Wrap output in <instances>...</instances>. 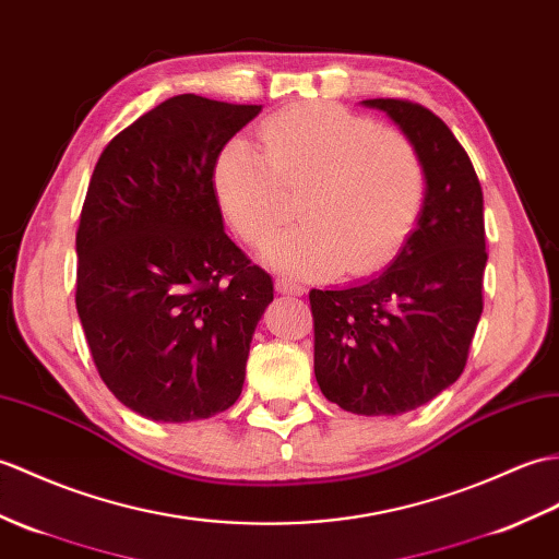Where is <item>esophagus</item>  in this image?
Listing matches in <instances>:
<instances>
[{
  "label": "esophagus",
  "instance_id": "34e87169",
  "mask_svg": "<svg viewBox=\"0 0 559 559\" xmlns=\"http://www.w3.org/2000/svg\"><path fill=\"white\" fill-rule=\"evenodd\" d=\"M276 290H278L281 295H295V297H300V295H305V285L293 281V278H288V276H278V278H276Z\"/></svg>",
  "mask_w": 559,
  "mask_h": 559
}]
</instances>
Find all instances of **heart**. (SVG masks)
<instances>
[{
    "mask_svg": "<svg viewBox=\"0 0 559 559\" xmlns=\"http://www.w3.org/2000/svg\"><path fill=\"white\" fill-rule=\"evenodd\" d=\"M264 154L230 140L214 166L221 212L238 236L264 245L305 190L302 224L269 245L271 266L300 276H365L393 259L426 202V166L414 142L341 104L283 109L259 128Z\"/></svg>",
    "mask_w": 559,
    "mask_h": 559,
    "instance_id": "heart-1",
    "label": "heart"
}]
</instances>
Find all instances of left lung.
<instances>
[{"label":"left lung","mask_w":559,"mask_h":559,"mask_svg":"<svg viewBox=\"0 0 559 559\" xmlns=\"http://www.w3.org/2000/svg\"><path fill=\"white\" fill-rule=\"evenodd\" d=\"M414 142L426 166L417 228L383 274L311 290L314 373L345 412L393 417L443 393L464 371L484 311V192L469 154L421 104L365 99Z\"/></svg>","instance_id":"left-lung-1"}]
</instances>
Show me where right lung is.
Returning <instances> with one entry per match:
<instances>
[{"mask_svg": "<svg viewBox=\"0 0 559 559\" xmlns=\"http://www.w3.org/2000/svg\"><path fill=\"white\" fill-rule=\"evenodd\" d=\"M262 111L176 95L116 135L75 233V309L116 400L152 421H198L242 393L274 281L224 230L214 166Z\"/></svg>", "mask_w": 559, "mask_h": 559, "instance_id": "obj_1", "label": "right lung"}]
</instances>
